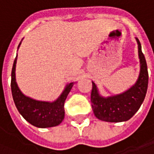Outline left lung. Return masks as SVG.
Wrapping results in <instances>:
<instances>
[{
    "label": "left lung",
    "mask_w": 154,
    "mask_h": 154,
    "mask_svg": "<svg viewBox=\"0 0 154 154\" xmlns=\"http://www.w3.org/2000/svg\"><path fill=\"white\" fill-rule=\"evenodd\" d=\"M138 44L140 71L134 86L123 94L104 98L100 95L97 87L92 82L91 102L95 117L106 122H124L131 119L139 110L146 96L148 85V72L145 56L141 51L140 41L135 37Z\"/></svg>",
    "instance_id": "left-lung-1"
}]
</instances>
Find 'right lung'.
<instances>
[{
	"mask_svg": "<svg viewBox=\"0 0 154 154\" xmlns=\"http://www.w3.org/2000/svg\"><path fill=\"white\" fill-rule=\"evenodd\" d=\"M20 44L21 42L19 48ZM16 62L17 57L14 60L12 69L11 89L14 103L19 113L30 125L38 128H48L60 125L65 118L64 104L74 83L67 84L60 96L54 102L35 100L25 96L18 87L15 78Z\"/></svg>",
	"mask_w": 154,
	"mask_h": 154,
	"instance_id": "1",
	"label": "right lung"
}]
</instances>
